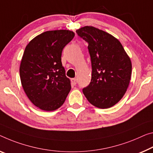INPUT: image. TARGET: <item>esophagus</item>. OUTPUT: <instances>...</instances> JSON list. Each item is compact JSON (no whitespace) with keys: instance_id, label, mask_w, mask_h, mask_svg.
Returning a JSON list of instances; mask_svg holds the SVG:
<instances>
[{"instance_id":"34e87169","label":"esophagus","mask_w":153,"mask_h":153,"mask_svg":"<svg viewBox=\"0 0 153 153\" xmlns=\"http://www.w3.org/2000/svg\"><path fill=\"white\" fill-rule=\"evenodd\" d=\"M71 82L73 85H76V83H77V80H76V79H72Z\"/></svg>"}]
</instances>
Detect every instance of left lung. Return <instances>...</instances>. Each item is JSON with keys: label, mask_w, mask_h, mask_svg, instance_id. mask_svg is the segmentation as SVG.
Segmentation results:
<instances>
[{"label": "left lung", "mask_w": 153, "mask_h": 153, "mask_svg": "<svg viewBox=\"0 0 153 153\" xmlns=\"http://www.w3.org/2000/svg\"><path fill=\"white\" fill-rule=\"evenodd\" d=\"M88 43L91 63L90 83L83 92L91 105L111 107L123 97L131 76L132 64L120 42L111 35L94 27L76 30Z\"/></svg>", "instance_id": "obj_1"}]
</instances>
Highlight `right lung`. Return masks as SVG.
Returning a JSON list of instances; mask_svg holds the SVG:
<instances>
[{
  "instance_id": "obj_1",
  "label": "right lung",
  "mask_w": 153,
  "mask_h": 153,
  "mask_svg": "<svg viewBox=\"0 0 153 153\" xmlns=\"http://www.w3.org/2000/svg\"><path fill=\"white\" fill-rule=\"evenodd\" d=\"M74 37L69 30H48L26 46L20 67L21 83L33 104L44 111L59 108L71 90L62 53Z\"/></svg>"
}]
</instances>
